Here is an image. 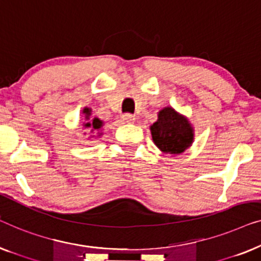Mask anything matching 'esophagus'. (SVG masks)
<instances>
[{"label": "esophagus", "instance_id": "34e87169", "mask_svg": "<svg viewBox=\"0 0 261 261\" xmlns=\"http://www.w3.org/2000/svg\"><path fill=\"white\" fill-rule=\"evenodd\" d=\"M122 121L126 123H133L135 121V117L132 114H124V115H122Z\"/></svg>", "mask_w": 261, "mask_h": 261}]
</instances>
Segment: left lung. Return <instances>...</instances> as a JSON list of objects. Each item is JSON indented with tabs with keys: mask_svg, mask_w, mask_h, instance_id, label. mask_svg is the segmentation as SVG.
<instances>
[{
	"mask_svg": "<svg viewBox=\"0 0 261 261\" xmlns=\"http://www.w3.org/2000/svg\"><path fill=\"white\" fill-rule=\"evenodd\" d=\"M153 142L164 153L180 154L194 141V128L187 117L172 107H165L158 113V120L149 127Z\"/></svg>",
	"mask_w": 261,
	"mask_h": 261,
	"instance_id": "1",
	"label": "left lung"
}]
</instances>
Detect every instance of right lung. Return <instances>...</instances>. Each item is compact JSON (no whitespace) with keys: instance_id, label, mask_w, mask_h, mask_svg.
<instances>
[{"instance_id":"right-lung-1","label":"right lung","mask_w":261,"mask_h":261,"mask_svg":"<svg viewBox=\"0 0 261 261\" xmlns=\"http://www.w3.org/2000/svg\"><path fill=\"white\" fill-rule=\"evenodd\" d=\"M83 114L85 115V120L88 121V122L84 123V127L89 128V129H90V133L101 135L102 133H99V129H101L102 126H103V121L97 119V117H94V119L90 120V115H91V109L90 108H84Z\"/></svg>"}]
</instances>
